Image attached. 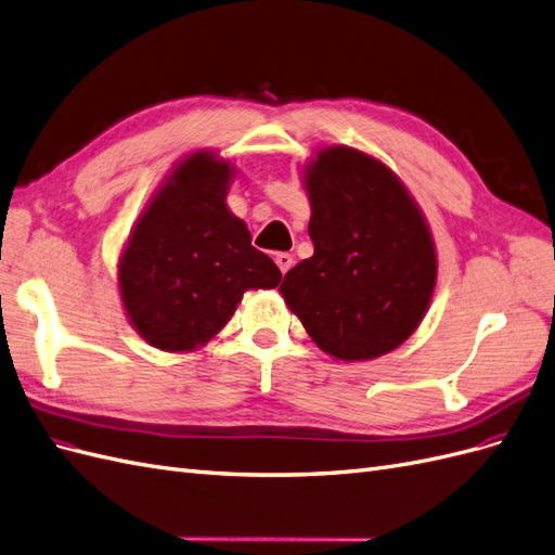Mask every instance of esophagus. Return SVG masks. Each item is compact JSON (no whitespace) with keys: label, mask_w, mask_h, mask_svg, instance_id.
Returning <instances> with one entry per match:
<instances>
[{"label":"esophagus","mask_w":555,"mask_h":555,"mask_svg":"<svg viewBox=\"0 0 555 555\" xmlns=\"http://www.w3.org/2000/svg\"><path fill=\"white\" fill-rule=\"evenodd\" d=\"M275 263H278V268H280V273L284 275V273H287L289 268L294 266V257H292V254H287V251H278V254H275Z\"/></svg>","instance_id":"1"}]
</instances>
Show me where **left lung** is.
<instances>
[{"label": "left lung", "instance_id": "obj_1", "mask_svg": "<svg viewBox=\"0 0 555 555\" xmlns=\"http://www.w3.org/2000/svg\"><path fill=\"white\" fill-rule=\"evenodd\" d=\"M314 254L280 294L336 362L392 352L421 326L437 287V245L421 205L383 160L322 146L304 168Z\"/></svg>", "mask_w": 555, "mask_h": 555}]
</instances>
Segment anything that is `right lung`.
<instances>
[{
  "mask_svg": "<svg viewBox=\"0 0 555 555\" xmlns=\"http://www.w3.org/2000/svg\"><path fill=\"white\" fill-rule=\"evenodd\" d=\"M235 172L209 149L184 156L149 198L118 257L126 318L163 352L207 346L245 292L273 289L282 280L227 205Z\"/></svg>",
  "mask_w": 555,
  "mask_h": 555,
  "instance_id": "add662e5",
  "label": "right lung"
}]
</instances>
